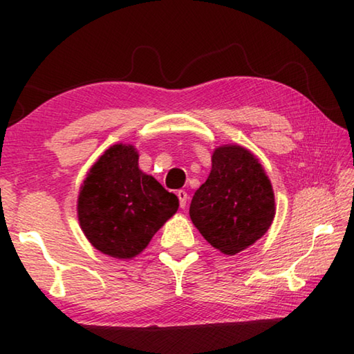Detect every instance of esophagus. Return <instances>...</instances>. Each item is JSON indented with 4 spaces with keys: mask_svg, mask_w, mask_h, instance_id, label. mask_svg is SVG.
Listing matches in <instances>:
<instances>
[{
    "mask_svg": "<svg viewBox=\"0 0 354 354\" xmlns=\"http://www.w3.org/2000/svg\"><path fill=\"white\" fill-rule=\"evenodd\" d=\"M176 195H178V198H179V206L185 207V205H187V198H189L187 192H185V190H178Z\"/></svg>",
    "mask_w": 354,
    "mask_h": 354,
    "instance_id": "obj_1",
    "label": "esophagus"
}]
</instances>
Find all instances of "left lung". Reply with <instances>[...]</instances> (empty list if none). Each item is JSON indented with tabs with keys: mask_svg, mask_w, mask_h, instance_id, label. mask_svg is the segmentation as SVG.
I'll list each match as a JSON object with an SVG mask.
<instances>
[{
	"mask_svg": "<svg viewBox=\"0 0 354 354\" xmlns=\"http://www.w3.org/2000/svg\"><path fill=\"white\" fill-rule=\"evenodd\" d=\"M201 236L225 254H236L266 234L274 217L270 179L248 149L220 147L212 169L190 203Z\"/></svg>",
	"mask_w": 354,
	"mask_h": 354,
	"instance_id": "left-lung-1",
	"label": "left lung"
}]
</instances>
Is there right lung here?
I'll use <instances>...</instances> for the list:
<instances>
[{
	"label": "right lung",
	"mask_w": 354,
	"mask_h": 354,
	"mask_svg": "<svg viewBox=\"0 0 354 354\" xmlns=\"http://www.w3.org/2000/svg\"><path fill=\"white\" fill-rule=\"evenodd\" d=\"M179 200L139 169L131 145H113L97 160L77 198V217L95 248L118 259L140 253L178 211Z\"/></svg>",
	"instance_id": "1"
}]
</instances>
